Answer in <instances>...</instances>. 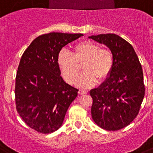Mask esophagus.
Segmentation results:
<instances>
[{
    "instance_id": "obj_1",
    "label": "esophagus",
    "mask_w": 153,
    "mask_h": 153,
    "mask_svg": "<svg viewBox=\"0 0 153 153\" xmlns=\"http://www.w3.org/2000/svg\"><path fill=\"white\" fill-rule=\"evenodd\" d=\"M88 93V91H85V90H79V94L80 95H82V94H86Z\"/></svg>"
}]
</instances>
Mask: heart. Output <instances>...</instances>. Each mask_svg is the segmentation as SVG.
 I'll list each match as a JSON object with an SVG mask.
<instances>
[{"label": "heart", "mask_w": 153, "mask_h": 153, "mask_svg": "<svg viewBox=\"0 0 153 153\" xmlns=\"http://www.w3.org/2000/svg\"><path fill=\"white\" fill-rule=\"evenodd\" d=\"M84 72L77 79L79 88L94 86L97 81L103 82L108 79L115 66L114 54L108 48H101L99 44L83 41L74 47V52L61 50L57 56V64L62 75L69 84H73L82 64Z\"/></svg>", "instance_id": "heart-1"}]
</instances>
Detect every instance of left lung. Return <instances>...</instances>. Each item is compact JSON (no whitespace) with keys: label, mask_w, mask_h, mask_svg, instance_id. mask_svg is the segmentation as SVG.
Masks as SVG:
<instances>
[{"label":"left lung","mask_w":153,"mask_h":153,"mask_svg":"<svg viewBox=\"0 0 153 153\" xmlns=\"http://www.w3.org/2000/svg\"><path fill=\"white\" fill-rule=\"evenodd\" d=\"M114 54L115 66L108 79L90 90L92 118L104 130H119L137 117L145 96L143 71L133 46L114 33L90 36Z\"/></svg>","instance_id":"8db88e82"}]
</instances>
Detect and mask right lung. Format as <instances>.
I'll return each mask as SVG.
<instances>
[{"instance_id":"right-lung-1","label":"right lung","mask_w":153,"mask_h":153,"mask_svg":"<svg viewBox=\"0 0 153 153\" xmlns=\"http://www.w3.org/2000/svg\"><path fill=\"white\" fill-rule=\"evenodd\" d=\"M82 33H45L36 38L21 57L16 73V110L27 126L42 134L62 126L79 89L60 76L57 56Z\"/></svg>"}]
</instances>
